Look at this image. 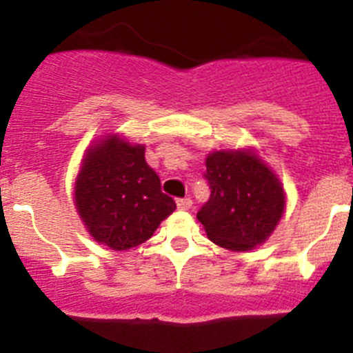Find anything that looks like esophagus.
I'll use <instances>...</instances> for the list:
<instances>
[{"label":"esophagus","instance_id":"esophagus-1","mask_svg":"<svg viewBox=\"0 0 353 353\" xmlns=\"http://www.w3.org/2000/svg\"><path fill=\"white\" fill-rule=\"evenodd\" d=\"M176 207H179V210H189V208L192 207V201L189 198L179 199V201H176Z\"/></svg>","mask_w":353,"mask_h":353}]
</instances>
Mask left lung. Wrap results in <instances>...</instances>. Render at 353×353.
Here are the masks:
<instances>
[{
	"label": "left lung",
	"instance_id": "1",
	"mask_svg": "<svg viewBox=\"0 0 353 353\" xmlns=\"http://www.w3.org/2000/svg\"><path fill=\"white\" fill-rule=\"evenodd\" d=\"M210 199L198 212L208 239L228 251L258 248L286 208L283 183L252 148L215 150L205 161Z\"/></svg>",
	"mask_w": 353,
	"mask_h": 353
}]
</instances>
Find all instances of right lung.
Wrapping results in <instances>:
<instances>
[{
	"label": "right lung",
	"mask_w": 353,
	"mask_h": 353,
	"mask_svg": "<svg viewBox=\"0 0 353 353\" xmlns=\"http://www.w3.org/2000/svg\"><path fill=\"white\" fill-rule=\"evenodd\" d=\"M74 205L95 242L114 251L143 244L176 208L146 164L145 146L108 134L84 150Z\"/></svg>",
	"instance_id": "obj_1"
}]
</instances>
